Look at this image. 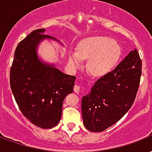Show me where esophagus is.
<instances>
[{"label":"esophagus","instance_id":"34e87169","mask_svg":"<svg viewBox=\"0 0 152 152\" xmlns=\"http://www.w3.org/2000/svg\"><path fill=\"white\" fill-rule=\"evenodd\" d=\"M73 89H74V92H75V93H80V87L79 85H75V86H74V88H73Z\"/></svg>","mask_w":152,"mask_h":152}]
</instances>
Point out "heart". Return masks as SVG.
Returning a JSON list of instances; mask_svg holds the SVG:
<instances>
[{
    "instance_id": "b5f03b06",
    "label": "heart",
    "mask_w": 152,
    "mask_h": 152,
    "mask_svg": "<svg viewBox=\"0 0 152 152\" xmlns=\"http://www.w3.org/2000/svg\"><path fill=\"white\" fill-rule=\"evenodd\" d=\"M122 56V48L113 39L105 36H93L83 39L77 51L69 52V64L80 68L83 59H88V70L95 76H103L112 71Z\"/></svg>"
}]
</instances>
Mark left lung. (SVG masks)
<instances>
[{
	"label": "left lung",
	"instance_id": "left-lung-1",
	"mask_svg": "<svg viewBox=\"0 0 152 152\" xmlns=\"http://www.w3.org/2000/svg\"><path fill=\"white\" fill-rule=\"evenodd\" d=\"M141 74L142 61L134 49L113 71L97 80L82 98L85 128L102 132L118 122L134 102Z\"/></svg>",
	"mask_w": 152,
	"mask_h": 152
}]
</instances>
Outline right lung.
<instances>
[{
  "mask_svg": "<svg viewBox=\"0 0 152 152\" xmlns=\"http://www.w3.org/2000/svg\"><path fill=\"white\" fill-rule=\"evenodd\" d=\"M45 29L32 31L18 45L11 69L10 87L20 110L39 127L50 129L61 119L63 102L73 92L76 77L62 72L54 64L39 59L38 47Z\"/></svg>",
  "mask_w": 152,
  "mask_h": 152,
  "instance_id": "right-lung-1",
  "label": "right lung"
}]
</instances>
